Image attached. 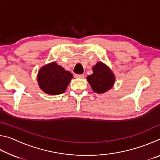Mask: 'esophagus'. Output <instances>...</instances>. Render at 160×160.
Segmentation results:
<instances>
[{"label": "esophagus", "instance_id": "1", "mask_svg": "<svg viewBox=\"0 0 160 160\" xmlns=\"http://www.w3.org/2000/svg\"><path fill=\"white\" fill-rule=\"evenodd\" d=\"M75 77L76 78H84L85 75H84L83 74H75Z\"/></svg>", "mask_w": 160, "mask_h": 160}]
</instances>
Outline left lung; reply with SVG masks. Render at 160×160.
Wrapping results in <instances>:
<instances>
[{
    "instance_id": "obj_1",
    "label": "left lung",
    "mask_w": 160,
    "mask_h": 160,
    "mask_svg": "<svg viewBox=\"0 0 160 160\" xmlns=\"http://www.w3.org/2000/svg\"><path fill=\"white\" fill-rule=\"evenodd\" d=\"M93 73L87 78L92 89L97 93H103L112 88L114 75L109 68L99 62L92 68Z\"/></svg>"
}]
</instances>
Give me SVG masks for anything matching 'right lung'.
Returning a JSON list of instances; mask_svg holds the SVG:
<instances>
[{
    "label": "right lung",
    "instance_id": "obj_1",
    "mask_svg": "<svg viewBox=\"0 0 160 160\" xmlns=\"http://www.w3.org/2000/svg\"><path fill=\"white\" fill-rule=\"evenodd\" d=\"M72 78L70 72L66 71L56 63L42 67L38 73L40 88L48 94L56 95L63 93Z\"/></svg>",
    "mask_w": 160,
    "mask_h": 160
}]
</instances>
